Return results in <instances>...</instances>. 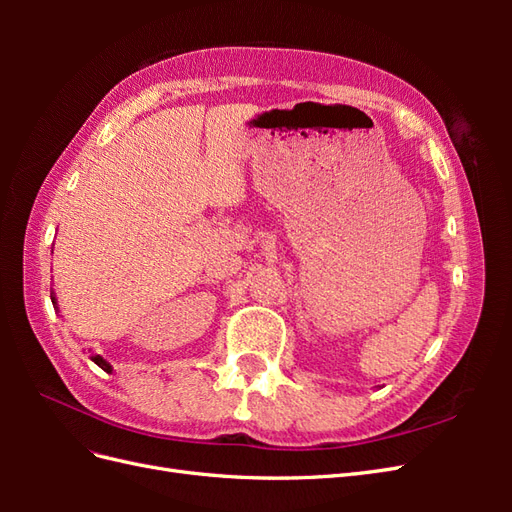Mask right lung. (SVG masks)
Returning a JSON list of instances; mask_svg holds the SVG:
<instances>
[{
	"label": "right lung",
	"mask_w": 512,
	"mask_h": 512,
	"mask_svg": "<svg viewBox=\"0 0 512 512\" xmlns=\"http://www.w3.org/2000/svg\"><path fill=\"white\" fill-rule=\"evenodd\" d=\"M51 299H53V303H55V294H53V292H51ZM91 361H94L96 365H100V367L106 371V374H113V367L108 365V363L102 359L100 354H91Z\"/></svg>",
	"instance_id": "obj_1"
}]
</instances>
